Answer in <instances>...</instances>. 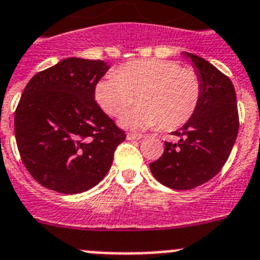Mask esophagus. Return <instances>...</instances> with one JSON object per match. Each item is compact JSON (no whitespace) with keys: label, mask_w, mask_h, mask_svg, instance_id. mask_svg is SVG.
<instances>
[{"label":"esophagus","mask_w":260,"mask_h":260,"mask_svg":"<svg viewBox=\"0 0 260 260\" xmlns=\"http://www.w3.org/2000/svg\"><path fill=\"white\" fill-rule=\"evenodd\" d=\"M142 138H143V135L135 134V133H128L127 134L128 141H139V139H142Z\"/></svg>","instance_id":"1"}]
</instances>
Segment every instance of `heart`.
<instances>
[{
	"label": "heart",
	"instance_id": "b5f03b06",
	"mask_svg": "<svg viewBox=\"0 0 260 260\" xmlns=\"http://www.w3.org/2000/svg\"><path fill=\"white\" fill-rule=\"evenodd\" d=\"M137 95L141 105L122 117L123 126L150 128L162 123L173 130L194 116L202 98V80L178 62L139 59L108 73L95 87L96 103L112 117L125 112Z\"/></svg>",
	"mask_w": 260,
	"mask_h": 260
}]
</instances>
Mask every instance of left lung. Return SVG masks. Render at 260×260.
Here are the masks:
<instances>
[{"mask_svg": "<svg viewBox=\"0 0 260 260\" xmlns=\"http://www.w3.org/2000/svg\"><path fill=\"white\" fill-rule=\"evenodd\" d=\"M202 80V98L194 116L165 142L164 153L150 169L160 183L174 190H190L221 171L238 134L237 98L233 83L202 57L183 52Z\"/></svg>", "mask_w": 260, "mask_h": 260, "instance_id": "8db88e82", "label": "left lung"}]
</instances>
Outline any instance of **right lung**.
Listing matches in <instances>:
<instances>
[{
    "label": "right lung",
    "instance_id": "obj_1",
    "mask_svg": "<svg viewBox=\"0 0 260 260\" xmlns=\"http://www.w3.org/2000/svg\"><path fill=\"white\" fill-rule=\"evenodd\" d=\"M108 62L70 57L31 78L23 89L14 130L22 161L53 191L78 194L107 176L126 134L95 102Z\"/></svg>",
    "mask_w": 260,
    "mask_h": 260
}]
</instances>
